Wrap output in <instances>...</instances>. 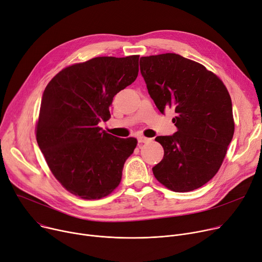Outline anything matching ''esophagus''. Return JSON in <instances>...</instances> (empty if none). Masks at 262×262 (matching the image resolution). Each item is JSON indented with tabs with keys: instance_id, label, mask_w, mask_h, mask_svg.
Listing matches in <instances>:
<instances>
[{
	"instance_id": "obj_1",
	"label": "esophagus",
	"mask_w": 262,
	"mask_h": 262,
	"mask_svg": "<svg viewBox=\"0 0 262 262\" xmlns=\"http://www.w3.org/2000/svg\"><path fill=\"white\" fill-rule=\"evenodd\" d=\"M152 141V138H148L145 136H138L137 137V142L138 143H149Z\"/></svg>"
}]
</instances>
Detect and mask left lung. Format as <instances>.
<instances>
[{
    "mask_svg": "<svg viewBox=\"0 0 262 262\" xmlns=\"http://www.w3.org/2000/svg\"><path fill=\"white\" fill-rule=\"evenodd\" d=\"M141 73L161 113L172 107L178 131L157 136L163 160L152 168L176 192L198 189L219 170L233 140L232 99L223 82L205 67L178 54L142 57Z\"/></svg>",
    "mask_w": 262,
    "mask_h": 262,
    "instance_id": "obj_1",
    "label": "left lung"
}]
</instances>
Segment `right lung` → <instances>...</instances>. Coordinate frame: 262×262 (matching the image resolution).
Masks as SVG:
<instances>
[{
	"instance_id": "right-lung-1",
	"label": "right lung",
	"mask_w": 262,
	"mask_h": 262,
	"mask_svg": "<svg viewBox=\"0 0 262 262\" xmlns=\"http://www.w3.org/2000/svg\"><path fill=\"white\" fill-rule=\"evenodd\" d=\"M138 59L96 57L66 68L46 85L36 128L37 143L55 178L85 200L110 194L120 183L136 138L102 131L113 97L135 81Z\"/></svg>"
}]
</instances>
